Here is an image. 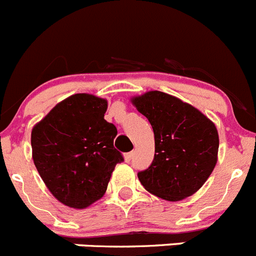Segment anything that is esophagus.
Listing matches in <instances>:
<instances>
[{"label":"esophagus","instance_id":"obj_1","mask_svg":"<svg viewBox=\"0 0 256 256\" xmlns=\"http://www.w3.org/2000/svg\"><path fill=\"white\" fill-rule=\"evenodd\" d=\"M132 158H133V152L124 154V160H126V162H130V160H132Z\"/></svg>","mask_w":256,"mask_h":256}]
</instances>
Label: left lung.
Wrapping results in <instances>:
<instances>
[{"label":"left lung","mask_w":256,"mask_h":256,"mask_svg":"<svg viewBox=\"0 0 256 256\" xmlns=\"http://www.w3.org/2000/svg\"><path fill=\"white\" fill-rule=\"evenodd\" d=\"M148 118L155 137V155L138 180L148 192L180 201L200 188L216 164L219 137L216 126L198 108L160 91L133 97Z\"/></svg>","instance_id":"1"}]
</instances>
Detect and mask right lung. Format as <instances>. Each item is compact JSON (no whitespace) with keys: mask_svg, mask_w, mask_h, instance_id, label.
Listing matches in <instances>:
<instances>
[{"mask_svg":"<svg viewBox=\"0 0 256 256\" xmlns=\"http://www.w3.org/2000/svg\"><path fill=\"white\" fill-rule=\"evenodd\" d=\"M108 101L76 94L58 102L32 130V154L44 184L60 202L84 209L101 198L115 165L116 126L104 119Z\"/></svg>","mask_w":256,"mask_h":256,"instance_id":"add662e5","label":"right lung"}]
</instances>
